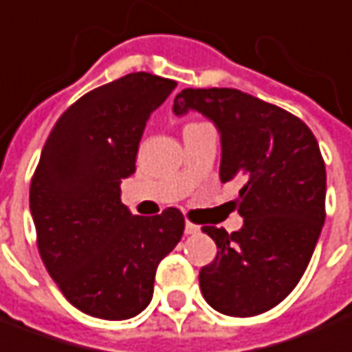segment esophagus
I'll return each mask as SVG.
<instances>
[{"label":"esophagus","instance_id":"34e87169","mask_svg":"<svg viewBox=\"0 0 352 352\" xmlns=\"http://www.w3.org/2000/svg\"><path fill=\"white\" fill-rule=\"evenodd\" d=\"M199 231H201V228H199V226L191 223V221H186V235H197Z\"/></svg>","mask_w":352,"mask_h":352}]
</instances>
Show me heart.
<instances>
[{"label": "heart", "instance_id": "b5f03b06", "mask_svg": "<svg viewBox=\"0 0 352 352\" xmlns=\"http://www.w3.org/2000/svg\"><path fill=\"white\" fill-rule=\"evenodd\" d=\"M193 124H199V123H191V124H188V126H193Z\"/></svg>", "mask_w": 352, "mask_h": 352}]
</instances>
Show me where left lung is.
<instances>
[{
	"instance_id": "1",
	"label": "left lung",
	"mask_w": 352,
	"mask_h": 352,
	"mask_svg": "<svg viewBox=\"0 0 352 352\" xmlns=\"http://www.w3.org/2000/svg\"><path fill=\"white\" fill-rule=\"evenodd\" d=\"M199 111L220 132V180L243 182L244 226L203 228L218 246L199 273L208 305L254 316L278 305L305 273L326 218V168L315 134L286 109L236 89H184L172 111Z\"/></svg>"
}]
</instances>
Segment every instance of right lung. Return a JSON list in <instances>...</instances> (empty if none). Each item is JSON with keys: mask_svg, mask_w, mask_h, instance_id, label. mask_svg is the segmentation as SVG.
<instances>
[{"mask_svg": "<svg viewBox=\"0 0 352 352\" xmlns=\"http://www.w3.org/2000/svg\"><path fill=\"white\" fill-rule=\"evenodd\" d=\"M174 89L172 79L129 74L72 104L45 142L30 186L37 248L64 298L87 315L142 313L159 261L184 235L178 208L148 218L121 203L149 116Z\"/></svg>", "mask_w": 352, "mask_h": 352, "instance_id": "add662e5", "label": "right lung"}]
</instances>
